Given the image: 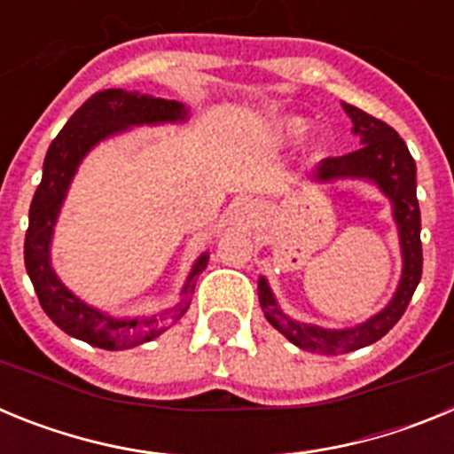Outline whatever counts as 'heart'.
<instances>
[{
    "instance_id": "obj_1",
    "label": "heart",
    "mask_w": 454,
    "mask_h": 454,
    "mask_svg": "<svg viewBox=\"0 0 454 454\" xmlns=\"http://www.w3.org/2000/svg\"><path fill=\"white\" fill-rule=\"evenodd\" d=\"M282 131L286 136H291V138H298V136H302L307 131V122L302 118H286L282 122Z\"/></svg>"
}]
</instances>
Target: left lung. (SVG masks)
<instances>
[{
    "mask_svg": "<svg viewBox=\"0 0 454 454\" xmlns=\"http://www.w3.org/2000/svg\"><path fill=\"white\" fill-rule=\"evenodd\" d=\"M346 114L355 122V134L362 136V147L350 154L330 156L318 166L314 177L320 182L346 177H364L375 182L393 202V218L398 223L400 243H403V279L393 295L391 304L364 325L352 330H323L314 325L295 323L279 311L266 279H259V302L268 323L282 332L293 346L318 355H346V352L366 348L382 339L393 325L403 318L411 295L423 275V246H420V208L416 200V163L409 154L398 131L388 127L375 115L362 108L343 104Z\"/></svg>",
    "mask_w": 454,
    "mask_h": 454,
    "instance_id": "obj_1",
    "label": "left lung"
}]
</instances>
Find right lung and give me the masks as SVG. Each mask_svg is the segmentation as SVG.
<instances>
[{
	"instance_id": "1",
	"label": "right lung",
	"mask_w": 454,
	"mask_h": 454,
	"mask_svg": "<svg viewBox=\"0 0 454 454\" xmlns=\"http://www.w3.org/2000/svg\"><path fill=\"white\" fill-rule=\"evenodd\" d=\"M186 111L175 99L150 98L140 92H127L120 88L95 92L74 111L59 136L51 140L43 166L35 195L29 208V230L24 239V266L31 277L38 302L51 323L59 325L66 334L102 350H127L140 346L166 332L177 323L186 309L191 307L195 277L207 268L208 254H202L192 266L191 277L182 291V300L161 316L136 320H115L98 309L88 307L77 300L59 282L50 266V240L56 215L61 208L70 179L77 170L86 152L98 140L127 129L131 124L166 122V120H184Z\"/></svg>"
}]
</instances>
